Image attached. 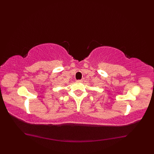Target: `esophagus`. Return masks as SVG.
I'll return each instance as SVG.
<instances>
[{
	"label": "esophagus",
	"mask_w": 154,
	"mask_h": 154,
	"mask_svg": "<svg viewBox=\"0 0 154 154\" xmlns=\"http://www.w3.org/2000/svg\"><path fill=\"white\" fill-rule=\"evenodd\" d=\"M77 82H83V80H77Z\"/></svg>",
	"instance_id": "34e87169"
}]
</instances>
